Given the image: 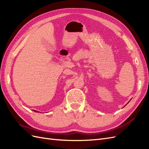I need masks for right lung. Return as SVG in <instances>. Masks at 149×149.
<instances>
[{"instance_id": "add662e5", "label": "right lung", "mask_w": 149, "mask_h": 149, "mask_svg": "<svg viewBox=\"0 0 149 149\" xmlns=\"http://www.w3.org/2000/svg\"><path fill=\"white\" fill-rule=\"evenodd\" d=\"M33 111H35V112H38V111H36L35 110H33Z\"/></svg>"}]
</instances>
